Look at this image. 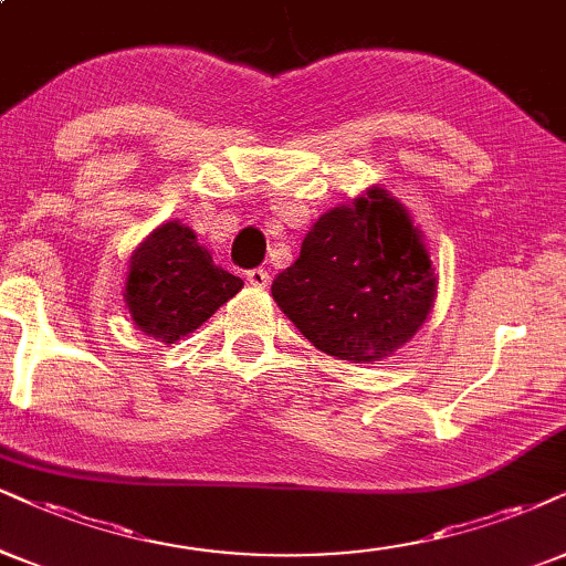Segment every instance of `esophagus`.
Instances as JSON below:
<instances>
[{
  "instance_id": "34e87169",
  "label": "esophagus",
  "mask_w": 566,
  "mask_h": 566,
  "mask_svg": "<svg viewBox=\"0 0 566 566\" xmlns=\"http://www.w3.org/2000/svg\"><path fill=\"white\" fill-rule=\"evenodd\" d=\"M247 281L249 285H254V289H264V285H270V272L264 268H254L247 272Z\"/></svg>"
}]
</instances>
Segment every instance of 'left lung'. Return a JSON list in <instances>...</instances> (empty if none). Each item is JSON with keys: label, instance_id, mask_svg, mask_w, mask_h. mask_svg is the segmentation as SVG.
Wrapping results in <instances>:
<instances>
[{"label": "left lung", "instance_id": "obj_1", "mask_svg": "<svg viewBox=\"0 0 566 566\" xmlns=\"http://www.w3.org/2000/svg\"><path fill=\"white\" fill-rule=\"evenodd\" d=\"M438 275L422 230L386 186L319 214L272 298L319 352L380 361L428 323Z\"/></svg>", "mask_w": 566, "mask_h": 566}]
</instances>
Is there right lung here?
Returning a JSON list of instances; mask_svg holds the SVG:
<instances>
[{"instance_id":"1","label":"right lung","mask_w":566,"mask_h":566,"mask_svg":"<svg viewBox=\"0 0 566 566\" xmlns=\"http://www.w3.org/2000/svg\"><path fill=\"white\" fill-rule=\"evenodd\" d=\"M243 289L180 220H167L138 243L125 272V310L144 336L176 344Z\"/></svg>"}]
</instances>
